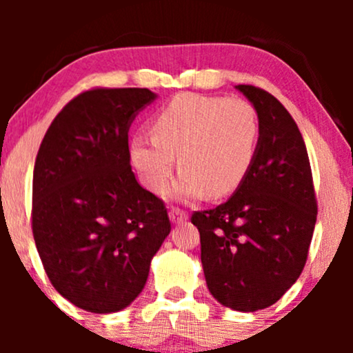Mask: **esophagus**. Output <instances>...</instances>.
I'll return each instance as SVG.
<instances>
[{
    "label": "esophagus",
    "mask_w": 353,
    "mask_h": 353,
    "mask_svg": "<svg viewBox=\"0 0 353 353\" xmlns=\"http://www.w3.org/2000/svg\"><path fill=\"white\" fill-rule=\"evenodd\" d=\"M169 219H171L172 224H182V222L188 221V214L184 210L172 208L171 212H169Z\"/></svg>",
    "instance_id": "34e87169"
}]
</instances>
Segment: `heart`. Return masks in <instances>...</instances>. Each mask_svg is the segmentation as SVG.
<instances>
[{"instance_id":"1","label":"heart","mask_w":353,"mask_h":353,"mask_svg":"<svg viewBox=\"0 0 353 353\" xmlns=\"http://www.w3.org/2000/svg\"><path fill=\"white\" fill-rule=\"evenodd\" d=\"M154 136H134L132 165L154 192L181 169L169 197L179 202L222 197L236 190L254 163L259 121L247 101L185 92L177 94L152 121Z\"/></svg>"}]
</instances>
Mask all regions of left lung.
I'll return each instance as SVG.
<instances>
[{"label":"left lung","mask_w":353,"mask_h":353,"mask_svg":"<svg viewBox=\"0 0 353 353\" xmlns=\"http://www.w3.org/2000/svg\"><path fill=\"white\" fill-rule=\"evenodd\" d=\"M259 119V143L245 179L224 204L194 212L209 292L237 312L275 303L305 265L317 202L297 124L272 94L236 86Z\"/></svg>","instance_id":"1"}]
</instances>
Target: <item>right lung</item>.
Segmentation results:
<instances>
[{"label": "right lung", "instance_id": "right-lung-1", "mask_svg": "<svg viewBox=\"0 0 353 353\" xmlns=\"http://www.w3.org/2000/svg\"><path fill=\"white\" fill-rule=\"evenodd\" d=\"M157 99L145 88L92 89L54 117L33 174V236L54 289L92 314L143 292L171 232L163 201L131 169L128 132Z\"/></svg>", "mask_w": 353, "mask_h": 353}]
</instances>
